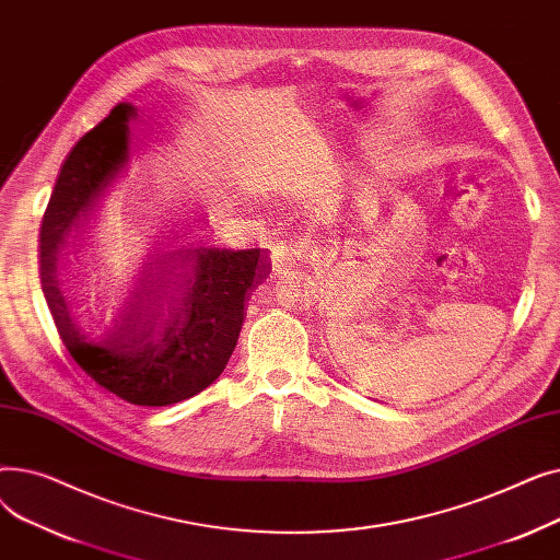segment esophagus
<instances>
[{
  "instance_id": "1",
  "label": "esophagus",
  "mask_w": 560,
  "mask_h": 560,
  "mask_svg": "<svg viewBox=\"0 0 560 560\" xmlns=\"http://www.w3.org/2000/svg\"><path fill=\"white\" fill-rule=\"evenodd\" d=\"M268 252H270V260H272V270L277 275H283L290 268H295L298 260L302 258L300 245L292 241H285V238H272L268 243Z\"/></svg>"
}]
</instances>
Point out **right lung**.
<instances>
[{
  "label": "right lung",
  "mask_w": 560,
  "mask_h": 560,
  "mask_svg": "<svg viewBox=\"0 0 560 560\" xmlns=\"http://www.w3.org/2000/svg\"><path fill=\"white\" fill-rule=\"evenodd\" d=\"M133 117L131 104H117L58 172L40 226V283L58 336L97 386L136 406H170L222 374L247 295L272 268L260 249H233L176 222L127 300L104 308L79 295L74 229L125 170Z\"/></svg>",
  "instance_id": "add662e5"
}]
</instances>
